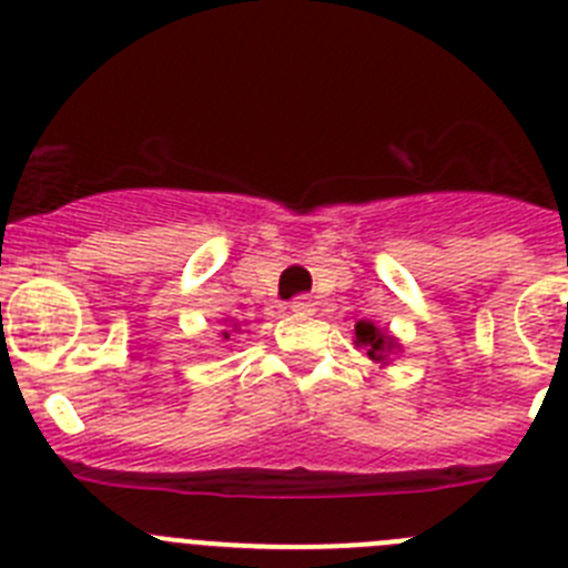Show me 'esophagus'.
<instances>
[{
    "label": "esophagus",
    "instance_id": "esophagus-1",
    "mask_svg": "<svg viewBox=\"0 0 568 568\" xmlns=\"http://www.w3.org/2000/svg\"><path fill=\"white\" fill-rule=\"evenodd\" d=\"M288 308L294 311V314H314V300H308V296H296Z\"/></svg>",
    "mask_w": 568,
    "mask_h": 568
}]
</instances>
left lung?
I'll return each mask as SVG.
<instances>
[{
	"instance_id": "left-lung-1",
	"label": "left lung",
	"mask_w": 568,
	"mask_h": 568,
	"mask_svg": "<svg viewBox=\"0 0 568 568\" xmlns=\"http://www.w3.org/2000/svg\"><path fill=\"white\" fill-rule=\"evenodd\" d=\"M354 345L359 347L362 354H367V359L376 362V365H390L393 356L402 351V342H398L387 328L373 325L371 320L356 322Z\"/></svg>"
}]
</instances>
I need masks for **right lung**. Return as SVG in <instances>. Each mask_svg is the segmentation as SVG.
Segmentation results:
<instances>
[{"mask_svg":"<svg viewBox=\"0 0 568 568\" xmlns=\"http://www.w3.org/2000/svg\"><path fill=\"white\" fill-rule=\"evenodd\" d=\"M237 334H240V322H237V320H223L221 339H223V342H232Z\"/></svg>","mask_w":568,"mask_h":568,"instance_id":"add662e5","label":"right lung"}]
</instances>
